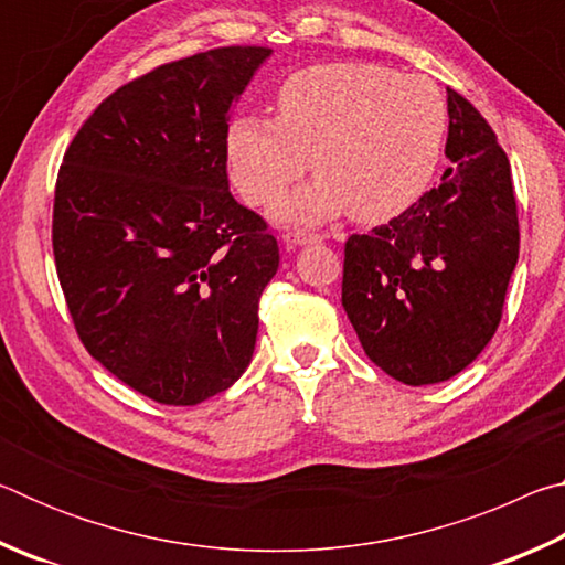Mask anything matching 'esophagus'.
I'll return each mask as SVG.
<instances>
[{
  "label": "esophagus",
  "instance_id": "34e87169",
  "mask_svg": "<svg viewBox=\"0 0 565 565\" xmlns=\"http://www.w3.org/2000/svg\"><path fill=\"white\" fill-rule=\"evenodd\" d=\"M321 234H311V232H286L284 234V244L286 246H309L321 242Z\"/></svg>",
  "mask_w": 565,
  "mask_h": 565
}]
</instances>
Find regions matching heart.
<instances>
[{
  "label": "heart",
  "instance_id": "heart-1",
  "mask_svg": "<svg viewBox=\"0 0 565 565\" xmlns=\"http://www.w3.org/2000/svg\"><path fill=\"white\" fill-rule=\"evenodd\" d=\"M274 107L276 119L228 124L224 151L234 186L254 206L279 202L311 164L319 179L276 212L286 224L343 212L388 222L424 196L446 147L448 107L436 84L381 64H313L281 84Z\"/></svg>",
  "mask_w": 565,
  "mask_h": 565
}]
</instances>
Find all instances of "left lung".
I'll list each match as a JSON object with an SVG mask.
<instances>
[{"label": "left lung", "mask_w": 565, "mask_h": 565, "mask_svg": "<svg viewBox=\"0 0 565 565\" xmlns=\"http://www.w3.org/2000/svg\"><path fill=\"white\" fill-rule=\"evenodd\" d=\"M441 184L414 206L353 234L341 303L366 356L408 386L463 371L499 329L519 262L511 164L495 134L448 89Z\"/></svg>", "instance_id": "8db88e82"}]
</instances>
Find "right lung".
Segmentation results:
<instances>
[{
    "label": "right lung",
    "mask_w": 565,
    "mask_h": 565,
    "mask_svg": "<svg viewBox=\"0 0 565 565\" xmlns=\"http://www.w3.org/2000/svg\"><path fill=\"white\" fill-rule=\"evenodd\" d=\"M269 56L222 46L124 84L56 177L52 246L76 333L157 404H202L254 356L279 244L228 191L224 139Z\"/></svg>",
    "instance_id": "obj_1"
}]
</instances>
